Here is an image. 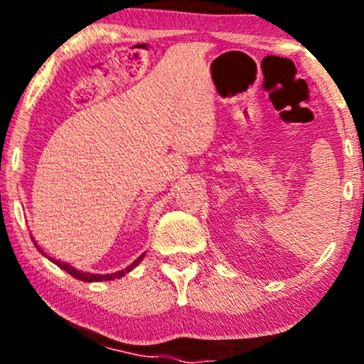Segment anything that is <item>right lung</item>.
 Segmentation results:
<instances>
[{
	"label": "right lung",
	"instance_id": "1",
	"mask_svg": "<svg viewBox=\"0 0 364 364\" xmlns=\"http://www.w3.org/2000/svg\"><path fill=\"white\" fill-rule=\"evenodd\" d=\"M34 245H36V241H34ZM36 248L39 250L41 253H44L43 250L39 248V246L36 245ZM46 255V253H44ZM145 255V253H144ZM144 255H141V257H139L136 258L135 262L132 263V265L129 267H127V269L124 270H119V272H114V274H106V275H97V274H89V272H82V270H77V269H73L72 265H68V263H65V262H60V260H54V258H49V260H51L53 263H56L58 267H60V269H63L65 270V272H68L70 275H72V277H75V279H78V281H83V282H99V281H112V279H119V277H123L124 274H128L129 270H133L135 269L136 265H139V263L141 262V258H144Z\"/></svg>",
	"mask_w": 364,
	"mask_h": 364
}]
</instances>
